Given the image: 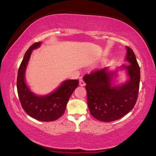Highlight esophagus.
Wrapping results in <instances>:
<instances>
[{"label":"esophagus","mask_w":156,"mask_h":156,"mask_svg":"<svg viewBox=\"0 0 156 156\" xmlns=\"http://www.w3.org/2000/svg\"><path fill=\"white\" fill-rule=\"evenodd\" d=\"M79 85L81 86V87H83L85 85V83L83 81V80H82V79H80V81H79Z\"/></svg>","instance_id":"esophagus-1"}]
</instances>
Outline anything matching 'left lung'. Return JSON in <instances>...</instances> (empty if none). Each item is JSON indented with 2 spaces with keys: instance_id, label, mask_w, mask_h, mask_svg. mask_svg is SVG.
I'll list each match as a JSON object with an SVG mask.
<instances>
[{
  "instance_id": "8db88e82",
  "label": "left lung",
  "mask_w": 156,
  "mask_h": 156,
  "mask_svg": "<svg viewBox=\"0 0 156 156\" xmlns=\"http://www.w3.org/2000/svg\"><path fill=\"white\" fill-rule=\"evenodd\" d=\"M125 60L130 64L122 65L114 71L106 67L86 74L83 77L87 93V105L91 114L103 122H112L128 113L138 98L140 72L136 55L126 47ZM126 71L128 78L118 86L113 83L118 70Z\"/></svg>"
}]
</instances>
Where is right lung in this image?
<instances>
[{
  "label": "right lung",
  "instance_id": "add662e5",
  "mask_svg": "<svg viewBox=\"0 0 156 156\" xmlns=\"http://www.w3.org/2000/svg\"><path fill=\"white\" fill-rule=\"evenodd\" d=\"M41 42L30 47L25 54L17 76V91L21 105L31 118L43 122L57 120L63 115L68 100L78 85V80H66L51 93L38 96L29 88L25 80V72L34 49L40 47Z\"/></svg>",
  "mask_w": 156,
  "mask_h": 156
}]
</instances>
